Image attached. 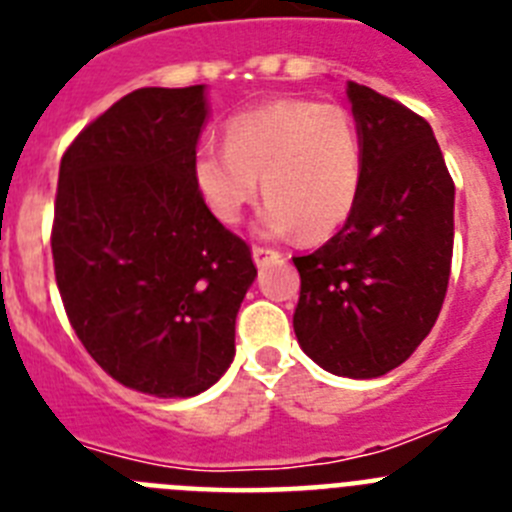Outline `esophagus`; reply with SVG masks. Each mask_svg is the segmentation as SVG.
<instances>
[{
	"instance_id": "esophagus-1",
	"label": "esophagus",
	"mask_w": 512,
	"mask_h": 512,
	"mask_svg": "<svg viewBox=\"0 0 512 512\" xmlns=\"http://www.w3.org/2000/svg\"><path fill=\"white\" fill-rule=\"evenodd\" d=\"M279 251H274V248H266V246H253V261H256V266H264L269 264L271 259H277Z\"/></svg>"
}]
</instances>
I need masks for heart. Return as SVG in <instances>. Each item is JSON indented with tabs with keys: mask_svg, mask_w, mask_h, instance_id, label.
Listing matches in <instances>:
<instances>
[{
	"mask_svg": "<svg viewBox=\"0 0 512 512\" xmlns=\"http://www.w3.org/2000/svg\"><path fill=\"white\" fill-rule=\"evenodd\" d=\"M361 135L354 115L336 102L279 99L241 112L223 143H202L192 158L194 184L220 223H238L259 197L261 225L318 241L348 220L361 187Z\"/></svg>",
	"mask_w": 512,
	"mask_h": 512,
	"instance_id": "heart-1",
	"label": "heart"
}]
</instances>
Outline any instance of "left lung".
I'll return each instance as SVG.
<instances>
[{
    "label": "left lung",
    "instance_id": "1",
    "mask_svg": "<svg viewBox=\"0 0 512 512\" xmlns=\"http://www.w3.org/2000/svg\"><path fill=\"white\" fill-rule=\"evenodd\" d=\"M361 135V187L343 228L295 256V336L338 377H382L436 323L454 253V179L431 125L348 81Z\"/></svg>",
    "mask_w": 512,
    "mask_h": 512
}]
</instances>
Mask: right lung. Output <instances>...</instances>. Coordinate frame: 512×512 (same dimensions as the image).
Returning a JSON list of instances; mask_svg holds the SVG:
<instances>
[{
  "mask_svg": "<svg viewBox=\"0 0 512 512\" xmlns=\"http://www.w3.org/2000/svg\"><path fill=\"white\" fill-rule=\"evenodd\" d=\"M205 87L125 94L58 169L51 251L71 328L130 390L192 397L223 377L251 248L210 212L192 158Z\"/></svg>",
  "mask_w": 512,
  "mask_h": 512,
  "instance_id": "obj_1",
  "label": "right lung"
}]
</instances>
